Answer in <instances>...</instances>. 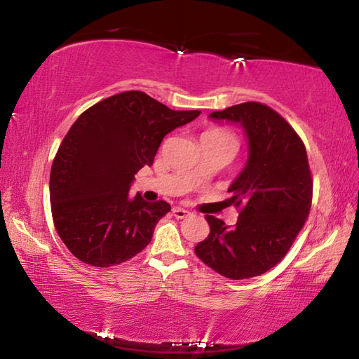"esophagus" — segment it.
<instances>
[{"label":"esophagus","instance_id":"obj_1","mask_svg":"<svg viewBox=\"0 0 359 359\" xmlns=\"http://www.w3.org/2000/svg\"><path fill=\"white\" fill-rule=\"evenodd\" d=\"M191 215V212L189 210H184L181 207H175L173 208V216H175L177 219H186Z\"/></svg>","mask_w":359,"mask_h":359}]
</instances>
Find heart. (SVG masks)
Segmentation results:
<instances>
[{"label": "heart", "mask_w": 359, "mask_h": 359, "mask_svg": "<svg viewBox=\"0 0 359 359\" xmlns=\"http://www.w3.org/2000/svg\"><path fill=\"white\" fill-rule=\"evenodd\" d=\"M207 134H217V135H229V134H226V133H224V131H210V133H207Z\"/></svg>", "instance_id": "b5f03b06"}]
</instances>
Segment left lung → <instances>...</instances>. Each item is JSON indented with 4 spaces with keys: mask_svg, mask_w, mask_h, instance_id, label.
Here are the masks:
<instances>
[{
    "mask_svg": "<svg viewBox=\"0 0 359 359\" xmlns=\"http://www.w3.org/2000/svg\"><path fill=\"white\" fill-rule=\"evenodd\" d=\"M208 118L243 128L248 160L228 187V205L240 207L236 226L207 215L210 234L195 254L229 279L263 275L285 257L311 208L305 144L283 116L259 102L232 105Z\"/></svg>",
    "mask_w": 359,
    "mask_h": 359,
    "instance_id": "left-lung-1",
    "label": "left lung"
}]
</instances>
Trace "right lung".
I'll use <instances>...</instances> for the list:
<instances>
[{
  "instance_id": "right-lung-1",
  "label": "right lung",
  "mask_w": 359,
  "mask_h": 359,
  "mask_svg": "<svg viewBox=\"0 0 359 359\" xmlns=\"http://www.w3.org/2000/svg\"><path fill=\"white\" fill-rule=\"evenodd\" d=\"M199 110L175 111L147 93H118L74 122L50 177L57 232L86 264L110 267L149 245L166 201L130 198L134 175L151 166L164 135L195 121Z\"/></svg>"
}]
</instances>
